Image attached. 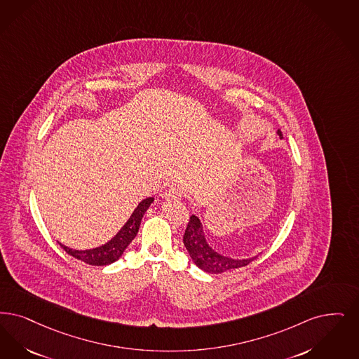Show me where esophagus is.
<instances>
[{
  "label": "esophagus",
  "mask_w": 359,
  "mask_h": 359,
  "mask_svg": "<svg viewBox=\"0 0 359 359\" xmlns=\"http://www.w3.org/2000/svg\"><path fill=\"white\" fill-rule=\"evenodd\" d=\"M182 196H183L182 191L177 189V188H175V187L168 188V189L163 194V198H164V199H175V201H179V199H182Z\"/></svg>",
  "instance_id": "1"
}]
</instances>
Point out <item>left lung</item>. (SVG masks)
Instances as JSON below:
<instances>
[{"mask_svg":"<svg viewBox=\"0 0 359 359\" xmlns=\"http://www.w3.org/2000/svg\"><path fill=\"white\" fill-rule=\"evenodd\" d=\"M276 133L282 139V132L278 130ZM183 243L186 245L187 251L192 259V262L205 273H226L229 270L244 267L257 258V257H252V258L235 259L219 254L207 242L204 227L198 215H192L189 217V222L183 236Z\"/></svg>","mask_w":359,"mask_h":359,"instance_id":"obj_1","label":"left lung"}]
</instances>
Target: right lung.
<instances>
[{
	"instance_id": "right-lung-1",
	"label": "right lung",
	"mask_w": 359,
	"mask_h": 359,
	"mask_svg": "<svg viewBox=\"0 0 359 359\" xmlns=\"http://www.w3.org/2000/svg\"><path fill=\"white\" fill-rule=\"evenodd\" d=\"M154 203V198H147L137 204L132 215L129 216L127 223L120 229L115 236L108 241L107 243L100 247L89 248V250H73L71 247H67L62 243L58 244L69 254L73 258L86 262L90 266H108L116 262L123 255L129 243L135 239V236L139 232V227L142 223L145 211L149 208V205Z\"/></svg>"
}]
</instances>
